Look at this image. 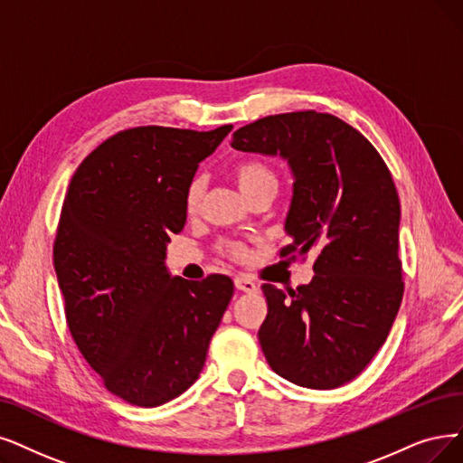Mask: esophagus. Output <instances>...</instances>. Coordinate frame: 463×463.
Here are the masks:
<instances>
[{"label":"esophagus","mask_w":463,"mask_h":463,"mask_svg":"<svg viewBox=\"0 0 463 463\" xmlns=\"http://www.w3.org/2000/svg\"><path fill=\"white\" fill-rule=\"evenodd\" d=\"M233 283H235V288H237V290H243V292H249V294H254V292L258 290L256 283L250 279V277H247V275H237Z\"/></svg>","instance_id":"34e87169"}]
</instances>
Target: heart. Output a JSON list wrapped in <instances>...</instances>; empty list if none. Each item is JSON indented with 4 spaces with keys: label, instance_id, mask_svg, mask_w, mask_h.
Returning a JSON list of instances; mask_svg holds the SVG:
<instances>
[{
    "label": "heart",
    "instance_id": "heart-1",
    "mask_svg": "<svg viewBox=\"0 0 463 463\" xmlns=\"http://www.w3.org/2000/svg\"><path fill=\"white\" fill-rule=\"evenodd\" d=\"M232 173H233V178L237 182L239 190L243 192L245 197L252 192L262 190V188H269V186L277 188V176H275L273 169L268 163H264L260 159L239 161ZM203 188H205V182H203L201 176H195L190 180V184L186 186V194H184V205H186L188 213H194L197 209L201 195H203ZM224 250L237 258L245 256V249L241 245H235V243L224 245Z\"/></svg>",
    "mask_w": 463,
    "mask_h": 463
}]
</instances>
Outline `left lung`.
I'll list each match as a JSON object with an SVG mask.
<instances>
[{
	"instance_id": "left-lung-1",
	"label": "left lung",
	"mask_w": 463,
	"mask_h": 463,
	"mask_svg": "<svg viewBox=\"0 0 463 463\" xmlns=\"http://www.w3.org/2000/svg\"><path fill=\"white\" fill-rule=\"evenodd\" d=\"M232 147L288 163L290 243L281 256L317 252L307 285L288 292L262 285L268 316L258 340L266 361L296 385L335 390L373 361L402 300L392 173L354 127L313 109L237 128Z\"/></svg>"
}]
</instances>
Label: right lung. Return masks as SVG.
<instances>
[{
	"mask_svg": "<svg viewBox=\"0 0 463 463\" xmlns=\"http://www.w3.org/2000/svg\"><path fill=\"white\" fill-rule=\"evenodd\" d=\"M230 131L128 128L70 180L52 247L66 321L106 390L131 404L188 390L233 296L226 275L186 281L165 264L186 224V186Z\"/></svg>",
	"mask_w": 463,
	"mask_h": 463,
	"instance_id": "add662e5",
	"label": "right lung"
}]
</instances>
